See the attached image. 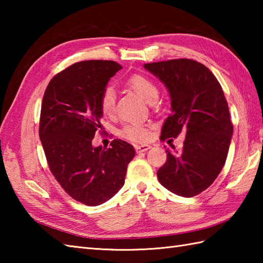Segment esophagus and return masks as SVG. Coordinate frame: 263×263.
Segmentation results:
<instances>
[{
	"label": "esophagus",
	"mask_w": 263,
	"mask_h": 263,
	"mask_svg": "<svg viewBox=\"0 0 263 263\" xmlns=\"http://www.w3.org/2000/svg\"><path fill=\"white\" fill-rule=\"evenodd\" d=\"M150 144H137L136 146V150H137V153H143V152H146V150H148V149H150Z\"/></svg>",
	"instance_id": "obj_1"
}]
</instances>
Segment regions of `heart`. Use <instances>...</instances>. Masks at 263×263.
Segmentation results:
<instances>
[{
  "mask_svg": "<svg viewBox=\"0 0 263 263\" xmlns=\"http://www.w3.org/2000/svg\"><path fill=\"white\" fill-rule=\"evenodd\" d=\"M125 87L137 92L139 96L148 103H154L158 96V87L144 74L136 73L127 78L124 82ZM100 109L104 115H111L115 110V93L111 88H106L100 95ZM120 136L130 141L142 142L149 138L148 127L141 123H128L120 131Z\"/></svg>",
  "mask_w": 263,
  "mask_h": 263,
  "instance_id": "obj_1",
  "label": "heart"
}]
</instances>
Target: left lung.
Wrapping results in <instances>:
<instances>
[{"label": "left lung", "instance_id": "1", "mask_svg": "<svg viewBox=\"0 0 263 263\" xmlns=\"http://www.w3.org/2000/svg\"><path fill=\"white\" fill-rule=\"evenodd\" d=\"M144 68L158 77L171 93L172 114L160 139L165 141L185 133L180 152L166 150L158 180L173 193L194 197L214 183L227 158L233 123L224 91L212 72L194 60L161 61Z\"/></svg>", "mask_w": 263, "mask_h": 263}]
</instances>
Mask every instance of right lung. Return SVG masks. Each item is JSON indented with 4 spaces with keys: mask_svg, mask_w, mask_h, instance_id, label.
<instances>
[{
    "mask_svg": "<svg viewBox=\"0 0 263 263\" xmlns=\"http://www.w3.org/2000/svg\"><path fill=\"white\" fill-rule=\"evenodd\" d=\"M121 69L114 61L77 62L52 78L43 97L39 138L49 171L72 199L86 205L102 204L120 191L136 154L121 139L109 148L91 143L97 131L103 133L100 95Z\"/></svg>",
    "mask_w": 263,
    "mask_h": 263,
    "instance_id": "right-lung-1",
    "label": "right lung"
}]
</instances>
